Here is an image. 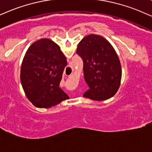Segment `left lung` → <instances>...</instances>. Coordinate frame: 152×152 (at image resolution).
<instances>
[{
	"mask_svg": "<svg viewBox=\"0 0 152 152\" xmlns=\"http://www.w3.org/2000/svg\"><path fill=\"white\" fill-rule=\"evenodd\" d=\"M76 53L83 61L84 78L89 87L83 96L96 101L114 96L120 86L122 68L108 41L102 36L89 35L79 42Z\"/></svg>",
	"mask_w": 152,
	"mask_h": 152,
	"instance_id": "8db88e82",
	"label": "left lung"
}]
</instances>
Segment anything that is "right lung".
Masks as SVG:
<instances>
[{
    "label": "right lung",
    "instance_id": "right-lung-1",
    "mask_svg": "<svg viewBox=\"0 0 152 152\" xmlns=\"http://www.w3.org/2000/svg\"><path fill=\"white\" fill-rule=\"evenodd\" d=\"M66 59L60 46L48 39H41L28 48L22 62L21 82L34 106L49 108L69 98L60 88Z\"/></svg>",
    "mask_w": 152,
    "mask_h": 152
}]
</instances>
